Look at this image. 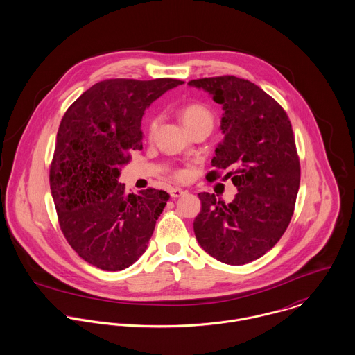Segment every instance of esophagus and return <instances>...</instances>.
<instances>
[{
	"instance_id": "esophagus-1",
	"label": "esophagus",
	"mask_w": 355,
	"mask_h": 355,
	"mask_svg": "<svg viewBox=\"0 0 355 355\" xmlns=\"http://www.w3.org/2000/svg\"><path fill=\"white\" fill-rule=\"evenodd\" d=\"M169 194H171L172 198H178V197H182L183 194H186V190L179 189V187H172V189L169 190Z\"/></svg>"
}]
</instances>
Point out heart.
Segmentation results:
<instances>
[{
  "instance_id": "1",
  "label": "heart",
  "mask_w": 355,
  "mask_h": 355,
  "mask_svg": "<svg viewBox=\"0 0 355 355\" xmlns=\"http://www.w3.org/2000/svg\"><path fill=\"white\" fill-rule=\"evenodd\" d=\"M182 120L184 123V125L189 128L197 125V124H201V123H209L213 125V116L211 113L209 112V109L206 106H203L201 103H191V105H187L182 109ZM158 125V119L154 117L150 119L149 121V134L153 135L155 132V128ZM186 173L184 172H180L179 176H184Z\"/></svg>"
}]
</instances>
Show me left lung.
<instances>
[{
    "instance_id": "8db88e82",
    "label": "left lung",
    "mask_w": 355,
    "mask_h": 355,
    "mask_svg": "<svg viewBox=\"0 0 355 355\" xmlns=\"http://www.w3.org/2000/svg\"><path fill=\"white\" fill-rule=\"evenodd\" d=\"M221 103L220 130L211 166L228 169L238 189L231 203L200 193L194 220L200 246L228 265H243L270 250L287 230L300 190L301 168L288 116L252 82L236 76L189 82ZM218 178L216 171L207 180Z\"/></svg>"
}]
</instances>
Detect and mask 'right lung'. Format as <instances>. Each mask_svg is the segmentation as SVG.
Returning a JSON list of instances; mask_svg holds the SVG:
<instances>
[{
  "label": "right lung",
  "mask_w": 355,
  "mask_h": 355,
  "mask_svg": "<svg viewBox=\"0 0 355 355\" xmlns=\"http://www.w3.org/2000/svg\"><path fill=\"white\" fill-rule=\"evenodd\" d=\"M178 79H107L86 90L65 112L51 166V197L61 231L86 262L102 270L132 265L152 238L169 194L127 193L121 166L142 149L141 123Z\"/></svg>",
  "instance_id": "1"
}]
</instances>
